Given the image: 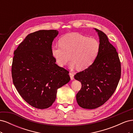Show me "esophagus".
<instances>
[{
    "label": "esophagus",
    "mask_w": 133,
    "mask_h": 133,
    "mask_svg": "<svg viewBox=\"0 0 133 133\" xmlns=\"http://www.w3.org/2000/svg\"><path fill=\"white\" fill-rule=\"evenodd\" d=\"M69 75L70 76V78H71V80L74 79V75L73 73H72V72H70V73H69Z\"/></svg>",
    "instance_id": "obj_1"
}]
</instances>
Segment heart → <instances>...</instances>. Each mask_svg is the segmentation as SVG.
Instances as JSON below:
<instances>
[{
    "label": "heart",
    "instance_id": "1",
    "mask_svg": "<svg viewBox=\"0 0 133 133\" xmlns=\"http://www.w3.org/2000/svg\"><path fill=\"white\" fill-rule=\"evenodd\" d=\"M99 49L100 44L96 39L72 33L64 36L59 44L53 45L51 53L59 66L65 65L70 59V66L82 70L93 63Z\"/></svg>",
    "mask_w": 133,
    "mask_h": 133
}]
</instances>
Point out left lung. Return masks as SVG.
I'll return each instance as SVG.
<instances>
[{"instance_id":"1","label":"left lung","mask_w":133,"mask_h":133,"mask_svg":"<svg viewBox=\"0 0 133 133\" xmlns=\"http://www.w3.org/2000/svg\"><path fill=\"white\" fill-rule=\"evenodd\" d=\"M100 49L94 62L74 78L82 83L76 101L83 108L94 109L105 103L114 94L121 76V63L115 48L107 35L97 29Z\"/></svg>"}]
</instances>
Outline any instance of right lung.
I'll return each mask as SVG.
<instances>
[{
  "mask_svg": "<svg viewBox=\"0 0 133 133\" xmlns=\"http://www.w3.org/2000/svg\"><path fill=\"white\" fill-rule=\"evenodd\" d=\"M56 30H42L28 34L14 52L11 76L23 99L44 109L55 102L57 90L70 81L69 71L55 64L51 53Z\"/></svg>",
  "mask_w": 133,
  "mask_h": 133,
  "instance_id": "add662e5",
  "label": "right lung"
}]
</instances>
